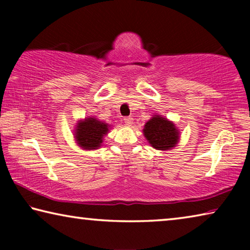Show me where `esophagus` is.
I'll use <instances>...</instances> for the list:
<instances>
[{
  "label": "esophagus",
  "mask_w": 250,
  "mask_h": 250,
  "mask_svg": "<svg viewBox=\"0 0 250 250\" xmlns=\"http://www.w3.org/2000/svg\"><path fill=\"white\" fill-rule=\"evenodd\" d=\"M125 122L126 125H133V119L131 117H125Z\"/></svg>",
  "instance_id": "esophagus-1"
}]
</instances>
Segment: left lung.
<instances>
[{
  "label": "left lung",
  "instance_id": "1",
  "mask_svg": "<svg viewBox=\"0 0 250 250\" xmlns=\"http://www.w3.org/2000/svg\"><path fill=\"white\" fill-rule=\"evenodd\" d=\"M143 135L149 145L160 151H168L180 141V130L175 124L161 115H153L143 128Z\"/></svg>",
  "mask_w": 250,
  "mask_h": 250
}]
</instances>
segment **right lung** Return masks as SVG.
<instances>
[{
	"instance_id": "1",
	"label": "right lung",
	"mask_w": 250,
	"mask_h": 250,
	"mask_svg": "<svg viewBox=\"0 0 250 250\" xmlns=\"http://www.w3.org/2000/svg\"><path fill=\"white\" fill-rule=\"evenodd\" d=\"M111 125L97 119L96 117H86L76 124L74 139L83 150L94 151L103 146L104 138L109 133Z\"/></svg>"
}]
</instances>
